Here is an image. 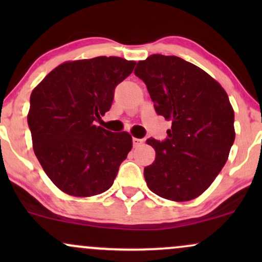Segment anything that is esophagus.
Here are the masks:
<instances>
[{"label":"esophagus","instance_id":"34e87169","mask_svg":"<svg viewBox=\"0 0 262 262\" xmlns=\"http://www.w3.org/2000/svg\"><path fill=\"white\" fill-rule=\"evenodd\" d=\"M143 144V139H138V138H133V146L134 148H138Z\"/></svg>","mask_w":262,"mask_h":262}]
</instances>
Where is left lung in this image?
I'll return each mask as SVG.
<instances>
[{
    "label": "left lung",
    "mask_w": 262,
    "mask_h": 262,
    "mask_svg": "<svg viewBox=\"0 0 262 262\" xmlns=\"http://www.w3.org/2000/svg\"><path fill=\"white\" fill-rule=\"evenodd\" d=\"M134 74L145 82L156 113L171 122L166 140H146L155 150L144 169L146 185L166 200H194L223 169L235 139L229 97L210 75L177 56L150 55Z\"/></svg>",
    "instance_id": "8db88e82"
}]
</instances>
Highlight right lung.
<instances>
[{"label":"right lung","instance_id":"right-lung-1","mask_svg":"<svg viewBox=\"0 0 262 262\" xmlns=\"http://www.w3.org/2000/svg\"><path fill=\"white\" fill-rule=\"evenodd\" d=\"M135 61L117 56L65 61L31 95L28 125L33 150L60 191L91 197L113 185L132 150V135L112 133L95 121L110 111L114 89L132 74Z\"/></svg>","mask_w":262,"mask_h":262}]
</instances>
